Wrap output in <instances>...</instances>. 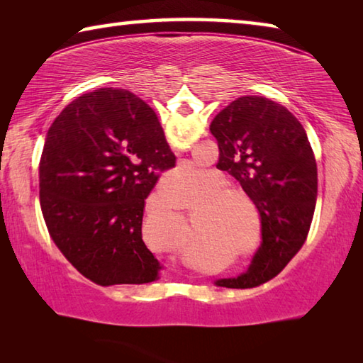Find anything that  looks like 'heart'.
<instances>
[{
  "instance_id": "obj_1",
  "label": "heart",
  "mask_w": 363,
  "mask_h": 363,
  "mask_svg": "<svg viewBox=\"0 0 363 363\" xmlns=\"http://www.w3.org/2000/svg\"><path fill=\"white\" fill-rule=\"evenodd\" d=\"M199 176H200L199 169L182 167L171 171V173L164 176L163 184L164 187L171 190V192H176V190H179V187L184 186V184L195 181ZM223 182L224 179L219 174H213L210 189L213 187L216 189L211 190V192L203 199V205L206 208H209L210 206L212 208L206 214L208 216L206 224L201 227V233H200L201 243H213L216 242V238L223 237V232L225 230V224L229 223V219L232 218V213H233L229 196H238L243 194L240 187L227 186V184L220 186ZM218 185L220 186L219 188L217 187Z\"/></svg>"
}]
</instances>
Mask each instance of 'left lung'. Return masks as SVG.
I'll return each instance as SVG.
<instances>
[{
	"label": "left lung",
	"instance_id": "1",
	"mask_svg": "<svg viewBox=\"0 0 363 363\" xmlns=\"http://www.w3.org/2000/svg\"><path fill=\"white\" fill-rule=\"evenodd\" d=\"M210 131L218 168L253 200L262 235L248 269L214 285L253 288L280 274L306 242L317 200L315 157L296 116L267 97H238L214 116Z\"/></svg>",
	"mask_w": 363,
	"mask_h": 363
}]
</instances>
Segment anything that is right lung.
Masks as SVG:
<instances>
[{
    "instance_id": "obj_1",
    "label": "right lung",
    "mask_w": 363,
    "mask_h": 363,
    "mask_svg": "<svg viewBox=\"0 0 363 363\" xmlns=\"http://www.w3.org/2000/svg\"><path fill=\"white\" fill-rule=\"evenodd\" d=\"M174 164L155 112L131 91L96 89L60 112L41 153L40 203L79 274L102 286L158 280L143 216L157 171Z\"/></svg>"
}]
</instances>
